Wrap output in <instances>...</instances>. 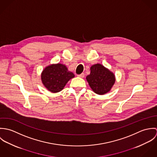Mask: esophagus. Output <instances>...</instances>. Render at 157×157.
Segmentation results:
<instances>
[{
  "label": "esophagus",
  "instance_id": "1",
  "mask_svg": "<svg viewBox=\"0 0 157 157\" xmlns=\"http://www.w3.org/2000/svg\"><path fill=\"white\" fill-rule=\"evenodd\" d=\"M78 77H80V78H83L84 77H85V74L84 73H82V74H80V75H77Z\"/></svg>",
  "mask_w": 157,
  "mask_h": 157
}]
</instances>
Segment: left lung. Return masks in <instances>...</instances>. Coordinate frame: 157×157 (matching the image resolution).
I'll list each match as a JSON object with an SVG mask.
<instances>
[{
    "mask_svg": "<svg viewBox=\"0 0 157 157\" xmlns=\"http://www.w3.org/2000/svg\"><path fill=\"white\" fill-rule=\"evenodd\" d=\"M90 70V74L86 78L92 90L98 95L109 92L115 82L114 74L100 63L92 65Z\"/></svg>",
    "mask_w": 157,
    "mask_h": 157,
    "instance_id": "1",
    "label": "left lung"
}]
</instances>
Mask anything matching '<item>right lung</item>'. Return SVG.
<instances>
[{
	"label": "right lung",
	"instance_id": "right-lung-1",
	"mask_svg": "<svg viewBox=\"0 0 157 157\" xmlns=\"http://www.w3.org/2000/svg\"><path fill=\"white\" fill-rule=\"evenodd\" d=\"M75 77L63 64H51L44 68L41 73V80L45 88L52 93L64 88L69 80Z\"/></svg>",
	"mask_w": 157,
	"mask_h": 157
}]
</instances>
